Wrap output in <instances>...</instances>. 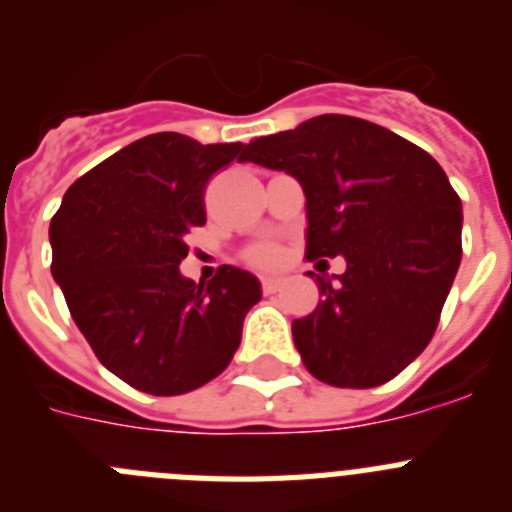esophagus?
<instances>
[{"label":"esophagus","instance_id":"34e87169","mask_svg":"<svg viewBox=\"0 0 512 512\" xmlns=\"http://www.w3.org/2000/svg\"><path fill=\"white\" fill-rule=\"evenodd\" d=\"M284 284L282 277H264L261 279V289H264L266 295H274V292H279Z\"/></svg>","mask_w":512,"mask_h":512}]
</instances>
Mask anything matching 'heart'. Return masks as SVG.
Listing matches in <instances>:
<instances>
[{"label": "heart", "mask_w": 512, "mask_h": 512, "mask_svg": "<svg viewBox=\"0 0 512 512\" xmlns=\"http://www.w3.org/2000/svg\"><path fill=\"white\" fill-rule=\"evenodd\" d=\"M279 256H282V253H279V248L271 246V243H264V246H256L251 251V261H253V264H261V266L274 264V261H279Z\"/></svg>", "instance_id": "1"}]
</instances>
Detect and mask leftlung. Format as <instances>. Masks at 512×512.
Masks as SVG:
<instances>
[{
	"mask_svg": "<svg viewBox=\"0 0 512 512\" xmlns=\"http://www.w3.org/2000/svg\"><path fill=\"white\" fill-rule=\"evenodd\" d=\"M246 161L287 171L307 200V261L323 300L292 323L307 372L333 387H379L431 343L461 264V200L436 158L361 117L320 115L251 140ZM325 264V261H320Z\"/></svg>",
	"mask_w": 512,
	"mask_h": 512,
	"instance_id": "left-lung-1",
	"label": "left lung"
}]
</instances>
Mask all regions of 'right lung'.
<instances>
[{"instance_id":"right-lung-1","label":"right lung","mask_w":512,"mask_h":512,"mask_svg":"<svg viewBox=\"0 0 512 512\" xmlns=\"http://www.w3.org/2000/svg\"><path fill=\"white\" fill-rule=\"evenodd\" d=\"M243 156L241 143L146 135L79 176L53 215L51 271L71 318L135 390L171 397L215 379L261 300L259 279L235 266L207 284L179 271L187 233L207 220V182Z\"/></svg>"}]
</instances>
